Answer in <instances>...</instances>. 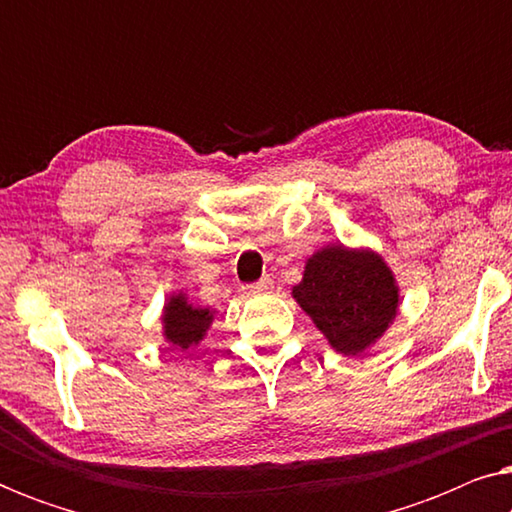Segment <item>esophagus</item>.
<instances>
[{
  "label": "esophagus",
  "instance_id": "1",
  "mask_svg": "<svg viewBox=\"0 0 512 512\" xmlns=\"http://www.w3.org/2000/svg\"><path fill=\"white\" fill-rule=\"evenodd\" d=\"M272 289V279L265 275V277H261L258 279V282H254V284H247L244 286V291L247 293H268Z\"/></svg>",
  "mask_w": 512,
  "mask_h": 512
}]
</instances>
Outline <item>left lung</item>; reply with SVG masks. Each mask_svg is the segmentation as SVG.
<instances>
[{
  "label": "left lung",
  "mask_w": 512,
  "mask_h": 512,
  "mask_svg": "<svg viewBox=\"0 0 512 512\" xmlns=\"http://www.w3.org/2000/svg\"><path fill=\"white\" fill-rule=\"evenodd\" d=\"M293 298L335 352L347 356L373 345L398 310V286L387 263L373 251L342 244H331L307 261Z\"/></svg>",
  "instance_id": "left-lung-1"
}]
</instances>
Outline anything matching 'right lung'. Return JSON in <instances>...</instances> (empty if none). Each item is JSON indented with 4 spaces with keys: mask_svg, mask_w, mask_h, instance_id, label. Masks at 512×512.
Segmentation results:
<instances>
[{
    "mask_svg": "<svg viewBox=\"0 0 512 512\" xmlns=\"http://www.w3.org/2000/svg\"><path fill=\"white\" fill-rule=\"evenodd\" d=\"M212 319L214 314L209 307H195L188 303L184 293H179V296H172L167 300L165 305V338L179 349L198 345L209 324H212Z\"/></svg>",
    "mask_w": 512,
    "mask_h": 512,
    "instance_id": "right-lung-1",
    "label": "right lung"
}]
</instances>
